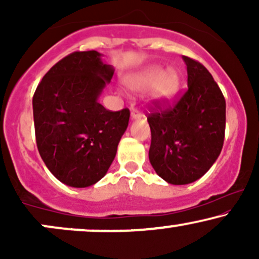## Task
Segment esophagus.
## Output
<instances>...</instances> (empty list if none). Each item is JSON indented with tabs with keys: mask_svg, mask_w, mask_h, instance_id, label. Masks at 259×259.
Listing matches in <instances>:
<instances>
[{
	"mask_svg": "<svg viewBox=\"0 0 259 259\" xmlns=\"http://www.w3.org/2000/svg\"><path fill=\"white\" fill-rule=\"evenodd\" d=\"M130 115H132V120H139V119H141V118H142L141 113H140L138 109H135V108L132 109V113H130Z\"/></svg>",
	"mask_w": 259,
	"mask_h": 259,
	"instance_id": "34e87169",
	"label": "esophagus"
}]
</instances>
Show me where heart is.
Segmentation results:
<instances>
[{
  "instance_id": "b5f03b06",
  "label": "heart",
  "mask_w": 259,
  "mask_h": 259,
  "mask_svg": "<svg viewBox=\"0 0 259 259\" xmlns=\"http://www.w3.org/2000/svg\"><path fill=\"white\" fill-rule=\"evenodd\" d=\"M124 85L129 91L148 92L152 102L167 103L177 96L180 88V74L175 68L163 69L160 65H148L139 72L129 74L124 79Z\"/></svg>"
}]
</instances>
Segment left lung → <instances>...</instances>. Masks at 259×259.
Masks as SVG:
<instances>
[{
	"label": "left lung",
	"mask_w": 259,
	"mask_h": 259,
	"mask_svg": "<svg viewBox=\"0 0 259 259\" xmlns=\"http://www.w3.org/2000/svg\"><path fill=\"white\" fill-rule=\"evenodd\" d=\"M187 90L173 108L151 113V164L171 185H186L209 170L221 154L225 133V100L200 62L183 56Z\"/></svg>",
	"instance_id": "8db88e82"
}]
</instances>
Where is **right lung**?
<instances>
[{
	"label": "right lung",
	"instance_id": "right-lung-1",
	"mask_svg": "<svg viewBox=\"0 0 259 259\" xmlns=\"http://www.w3.org/2000/svg\"><path fill=\"white\" fill-rule=\"evenodd\" d=\"M102 56L70 53L45 74L32 97L38 153L72 187H89L105 177L129 124V109L111 112L99 102L114 73Z\"/></svg>",
	"mask_w": 259,
	"mask_h": 259
}]
</instances>
